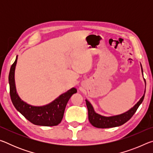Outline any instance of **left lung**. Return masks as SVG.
I'll return each mask as SVG.
<instances>
[{
  "mask_svg": "<svg viewBox=\"0 0 153 153\" xmlns=\"http://www.w3.org/2000/svg\"><path fill=\"white\" fill-rule=\"evenodd\" d=\"M142 67V65H141ZM142 72L143 73L142 68ZM144 82L146 84V81ZM146 90L144 91V94ZM144 94L142 96V97L140 99L139 101L134 106V107L130 108L127 112L121 114V115L111 116V117H105V116L100 115L99 114L97 113L94 111V108L92 105L90 104L89 101L86 100V106L88 108V120L90 123L92 124L93 126L96 127L98 128H114V127H117L123 125L126 123L128 120H130L131 117L134 115V114L136 113V111L138 109L139 106L140 105L142 102L144 98Z\"/></svg>",
  "mask_w": 153,
  "mask_h": 153,
  "instance_id": "left-lung-1",
  "label": "left lung"
}]
</instances>
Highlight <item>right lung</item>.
<instances>
[{
  "label": "right lung",
  "mask_w": 153,
  "mask_h": 153,
  "mask_svg": "<svg viewBox=\"0 0 153 153\" xmlns=\"http://www.w3.org/2000/svg\"><path fill=\"white\" fill-rule=\"evenodd\" d=\"M17 56L13 64L11 67L9 76L10 96L11 101L15 108L22 114L31 123L36 126H55L61 123L63 117L65 109L69 98L77 90L75 88L62 94L51 102L42 107H35L27 104L18 96L15 83V69L17 64Z\"/></svg>",
  "instance_id": "add662e5"
}]
</instances>
